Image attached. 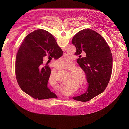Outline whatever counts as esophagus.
Segmentation results:
<instances>
[{
	"label": "esophagus",
	"mask_w": 129,
	"mask_h": 129,
	"mask_svg": "<svg viewBox=\"0 0 129 129\" xmlns=\"http://www.w3.org/2000/svg\"><path fill=\"white\" fill-rule=\"evenodd\" d=\"M70 66H72V63H71V64H70Z\"/></svg>",
	"instance_id": "esophagus-1"
}]
</instances>
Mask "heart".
<instances>
[{
	"mask_svg": "<svg viewBox=\"0 0 129 129\" xmlns=\"http://www.w3.org/2000/svg\"><path fill=\"white\" fill-rule=\"evenodd\" d=\"M70 60L69 58H62L56 61L54 63V64L57 66H60L61 68L66 67L69 64ZM83 71L80 70H77L75 71L74 78L77 79L78 82L80 83L83 82Z\"/></svg>",
	"mask_w": 129,
	"mask_h": 129,
	"instance_id": "b5f03b06",
	"label": "heart"
}]
</instances>
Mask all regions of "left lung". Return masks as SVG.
Returning a JSON list of instances; mask_svg holds the SVG:
<instances>
[{"label": "left lung", "instance_id": "8db88e82", "mask_svg": "<svg viewBox=\"0 0 129 129\" xmlns=\"http://www.w3.org/2000/svg\"><path fill=\"white\" fill-rule=\"evenodd\" d=\"M72 43L79 56L85 52V57L77 60V63L86 75L88 87L85 93L72 97L77 101H89L103 92L111 76L113 60L109 46L103 37L91 29H84L73 37Z\"/></svg>", "mask_w": 129, "mask_h": 129}]
</instances>
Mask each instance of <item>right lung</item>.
Returning <instances> with one entry per match:
<instances>
[{"instance_id":"1","label":"right lung","mask_w":129,"mask_h":129,"mask_svg":"<svg viewBox=\"0 0 129 129\" xmlns=\"http://www.w3.org/2000/svg\"><path fill=\"white\" fill-rule=\"evenodd\" d=\"M63 54L56 39L48 31L40 29L28 34L16 57V77L21 90L35 99L56 98L48 88L51 69L47 65L42 67L43 59L49 55L58 59Z\"/></svg>"}]
</instances>
